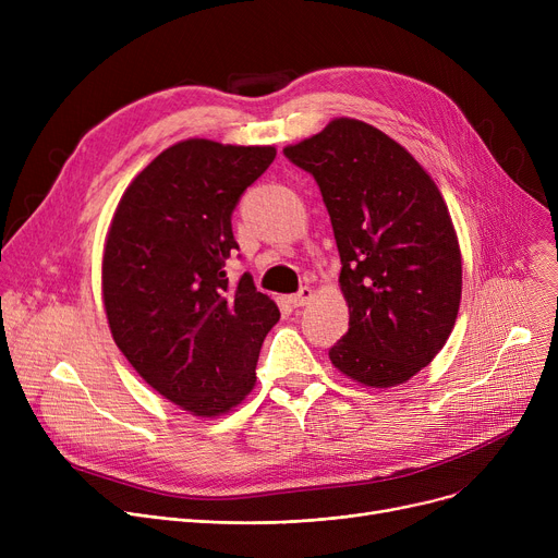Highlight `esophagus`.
<instances>
[{
	"label": "esophagus",
	"mask_w": 558,
	"mask_h": 558,
	"mask_svg": "<svg viewBox=\"0 0 558 558\" xmlns=\"http://www.w3.org/2000/svg\"><path fill=\"white\" fill-rule=\"evenodd\" d=\"M312 299H314V289H312V287H301L299 294L291 296L289 303L294 305V307H303V305H307Z\"/></svg>",
	"instance_id": "esophagus-1"
}]
</instances>
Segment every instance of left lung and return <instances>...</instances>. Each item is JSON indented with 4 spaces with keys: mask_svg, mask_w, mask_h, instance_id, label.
I'll list each match as a JSON object with an SVG mask.
<instances>
[{
    "mask_svg": "<svg viewBox=\"0 0 558 558\" xmlns=\"http://www.w3.org/2000/svg\"><path fill=\"white\" fill-rule=\"evenodd\" d=\"M324 196L341 257L348 332L332 364L355 383H407L441 350L461 303V251L432 175L379 129L339 117L284 146Z\"/></svg>",
    "mask_w": 558,
    "mask_h": 558,
    "instance_id": "obj_1",
    "label": "left lung"
}]
</instances>
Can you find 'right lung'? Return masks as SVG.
<instances>
[{"mask_svg": "<svg viewBox=\"0 0 558 558\" xmlns=\"http://www.w3.org/2000/svg\"><path fill=\"white\" fill-rule=\"evenodd\" d=\"M274 146L183 140L146 165L117 205L101 291L117 348L146 385L185 412L215 418L255 387V366L278 305L244 274L232 210L269 169Z\"/></svg>", "mask_w": 558, "mask_h": 558, "instance_id": "obj_1", "label": "right lung"}]
</instances>
